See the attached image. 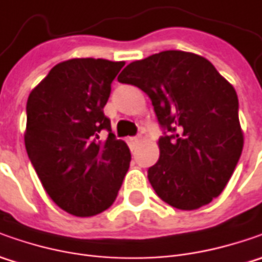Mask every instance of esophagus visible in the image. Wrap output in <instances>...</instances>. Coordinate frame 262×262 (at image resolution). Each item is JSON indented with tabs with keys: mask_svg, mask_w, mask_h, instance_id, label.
Instances as JSON below:
<instances>
[{
	"mask_svg": "<svg viewBox=\"0 0 262 262\" xmlns=\"http://www.w3.org/2000/svg\"><path fill=\"white\" fill-rule=\"evenodd\" d=\"M138 143H140L138 137H131V138H128V146H129V148H131V150H134Z\"/></svg>",
	"mask_w": 262,
	"mask_h": 262,
	"instance_id": "1",
	"label": "esophagus"
}]
</instances>
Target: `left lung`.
Instances as JSON below:
<instances>
[{
    "mask_svg": "<svg viewBox=\"0 0 262 262\" xmlns=\"http://www.w3.org/2000/svg\"><path fill=\"white\" fill-rule=\"evenodd\" d=\"M146 93L157 121L160 157L147 178L179 210H196L220 195L244 148L237 95L204 56L163 51L134 61L118 76Z\"/></svg>",
    "mask_w": 262,
    "mask_h": 262,
    "instance_id": "left-lung-1",
    "label": "left lung"
}]
</instances>
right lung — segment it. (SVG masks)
Wrapping results in <instances>:
<instances>
[{
    "label": "right lung",
    "mask_w": 262,
    "mask_h": 262,
    "mask_svg": "<svg viewBox=\"0 0 262 262\" xmlns=\"http://www.w3.org/2000/svg\"><path fill=\"white\" fill-rule=\"evenodd\" d=\"M124 62L74 58L56 64L27 99L25 144L51 200L90 217L114 204L131 153L116 140L103 107ZM110 136L98 140L100 131Z\"/></svg>",
    "instance_id": "right-lung-1"
}]
</instances>
